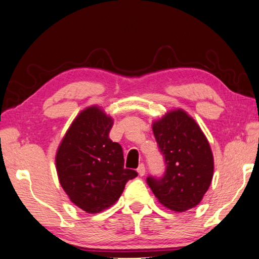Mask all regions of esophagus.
<instances>
[{
	"instance_id": "1",
	"label": "esophagus",
	"mask_w": 259,
	"mask_h": 259,
	"mask_svg": "<svg viewBox=\"0 0 259 259\" xmlns=\"http://www.w3.org/2000/svg\"><path fill=\"white\" fill-rule=\"evenodd\" d=\"M137 172H138V175H140V176H144V174H145L144 164H140V166L137 167Z\"/></svg>"
}]
</instances>
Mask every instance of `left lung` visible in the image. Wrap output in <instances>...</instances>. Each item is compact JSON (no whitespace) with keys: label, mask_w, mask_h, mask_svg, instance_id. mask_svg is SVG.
<instances>
[{"label":"left lung","mask_w":259,"mask_h":259,"mask_svg":"<svg viewBox=\"0 0 259 259\" xmlns=\"http://www.w3.org/2000/svg\"><path fill=\"white\" fill-rule=\"evenodd\" d=\"M159 151L164 156L162 177L147 178L159 203L178 211L202 201L213 176V156L205 135L182 109L165 114L152 124Z\"/></svg>","instance_id":"1"}]
</instances>
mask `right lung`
<instances>
[{
  "instance_id": "add662e5",
  "label": "right lung",
  "mask_w": 259,
  "mask_h": 259,
  "mask_svg": "<svg viewBox=\"0 0 259 259\" xmlns=\"http://www.w3.org/2000/svg\"><path fill=\"white\" fill-rule=\"evenodd\" d=\"M114 121L94 105L71 123L56 154L60 183L70 201L97 213L121 197L126 182L137 176L125 169L122 147L109 138Z\"/></svg>"
}]
</instances>
